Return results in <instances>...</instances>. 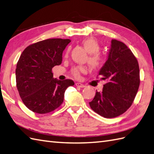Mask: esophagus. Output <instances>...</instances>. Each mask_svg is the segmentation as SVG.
Returning a JSON list of instances; mask_svg holds the SVG:
<instances>
[{
  "mask_svg": "<svg viewBox=\"0 0 154 154\" xmlns=\"http://www.w3.org/2000/svg\"><path fill=\"white\" fill-rule=\"evenodd\" d=\"M75 85H76V86H77V87H79V88H84L85 86H84V84H81V83H76L75 84Z\"/></svg>",
  "mask_w": 154,
  "mask_h": 154,
  "instance_id": "obj_1",
  "label": "esophagus"
}]
</instances>
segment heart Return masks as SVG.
Segmentation results:
<instances>
[{
    "instance_id": "obj_1",
    "label": "heart",
    "mask_w": 154,
    "mask_h": 154,
    "mask_svg": "<svg viewBox=\"0 0 154 154\" xmlns=\"http://www.w3.org/2000/svg\"><path fill=\"white\" fill-rule=\"evenodd\" d=\"M82 43L86 49L87 52L90 53L88 57V63L89 65L92 68H97L100 67L103 63V58L99 53L100 50V44L96 39L93 37H88L84 39ZM69 52V49H68L65 52V57H66ZM86 72V68L84 66H74L70 70V73L75 78H79L81 74L85 73Z\"/></svg>"
}]
</instances>
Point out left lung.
I'll use <instances>...</instances> for the list:
<instances>
[{"label":"left lung","mask_w":154,"mask_h":154,"mask_svg":"<svg viewBox=\"0 0 154 154\" xmlns=\"http://www.w3.org/2000/svg\"><path fill=\"white\" fill-rule=\"evenodd\" d=\"M99 75L108 82L89 103L91 109L105 118L124 113L132 104L140 86L139 65L134 54L125 43L112 39L107 60Z\"/></svg>","instance_id":"8db88e82"}]
</instances>
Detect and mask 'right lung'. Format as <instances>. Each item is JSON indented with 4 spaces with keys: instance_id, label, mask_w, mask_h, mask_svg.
<instances>
[{
    "instance_id": "1",
    "label": "right lung",
    "mask_w": 154,
    "mask_h": 154,
    "mask_svg": "<svg viewBox=\"0 0 154 154\" xmlns=\"http://www.w3.org/2000/svg\"><path fill=\"white\" fill-rule=\"evenodd\" d=\"M71 41L48 39L30 45L23 51L16 68V86L23 103L29 110L45 114L64 101L66 88L73 80L53 78L52 68L60 65L63 52Z\"/></svg>"
}]
</instances>
